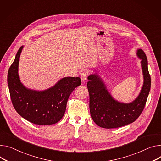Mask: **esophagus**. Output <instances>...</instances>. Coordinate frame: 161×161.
I'll list each match as a JSON object with an SVG mask.
<instances>
[{
  "mask_svg": "<svg viewBox=\"0 0 161 161\" xmlns=\"http://www.w3.org/2000/svg\"><path fill=\"white\" fill-rule=\"evenodd\" d=\"M87 77H88V73H85V72H83L80 74V79L82 80V81H84L86 80V79H87Z\"/></svg>",
  "mask_w": 161,
  "mask_h": 161,
  "instance_id": "esophagus-1",
  "label": "esophagus"
}]
</instances>
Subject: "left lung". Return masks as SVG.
I'll list each match as a JSON object with an SVG mask.
<instances>
[{
    "mask_svg": "<svg viewBox=\"0 0 161 161\" xmlns=\"http://www.w3.org/2000/svg\"><path fill=\"white\" fill-rule=\"evenodd\" d=\"M137 55L141 59L144 82L139 95L131 103H122L115 100L97 74L88 76L90 114L98 126L109 129L126 126L137 120L143 111L151 88V77L145 53L138 49Z\"/></svg>",
    "mask_w": 161,
    "mask_h": 161,
    "instance_id": "8db88e82",
    "label": "left lung"
}]
</instances>
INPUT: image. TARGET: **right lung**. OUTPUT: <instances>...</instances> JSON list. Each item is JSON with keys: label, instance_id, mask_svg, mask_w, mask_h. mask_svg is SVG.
Listing matches in <instances>:
<instances>
[{"label": "right lung", "instance_id": "obj_1", "mask_svg": "<svg viewBox=\"0 0 161 161\" xmlns=\"http://www.w3.org/2000/svg\"><path fill=\"white\" fill-rule=\"evenodd\" d=\"M23 46L17 52L8 73L11 100L17 112L35 125H50L58 122L64 115L68 98L80 85L77 77H64L52 88L44 91L27 88L19 76V63Z\"/></svg>", "mask_w": 161, "mask_h": 161}]
</instances>
